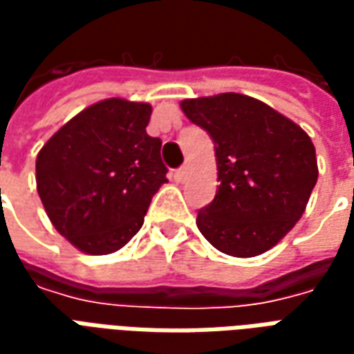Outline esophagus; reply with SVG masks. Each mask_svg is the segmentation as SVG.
<instances>
[{
  "instance_id": "34e87169",
  "label": "esophagus",
  "mask_w": 354,
  "mask_h": 354,
  "mask_svg": "<svg viewBox=\"0 0 354 354\" xmlns=\"http://www.w3.org/2000/svg\"><path fill=\"white\" fill-rule=\"evenodd\" d=\"M187 174H189V167H187V165H184V167H180V169L174 172V180H176L178 184H182V182H185Z\"/></svg>"
}]
</instances>
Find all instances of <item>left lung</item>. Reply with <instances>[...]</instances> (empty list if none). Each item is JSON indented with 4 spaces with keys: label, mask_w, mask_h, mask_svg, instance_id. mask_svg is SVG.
I'll return each instance as SVG.
<instances>
[{
    "label": "left lung",
    "mask_w": 354,
    "mask_h": 354,
    "mask_svg": "<svg viewBox=\"0 0 354 354\" xmlns=\"http://www.w3.org/2000/svg\"><path fill=\"white\" fill-rule=\"evenodd\" d=\"M180 108L214 142L220 185L197 214L203 237L235 258L267 252L296 225L317 184L309 134L246 94L187 98Z\"/></svg>",
    "instance_id": "obj_1"
}]
</instances>
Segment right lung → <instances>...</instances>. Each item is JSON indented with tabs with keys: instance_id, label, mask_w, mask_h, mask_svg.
Returning a JSON list of instances; mask_svg holds the SVG:
<instances>
[{
	"instance_id": "right-lung-1",
	"label": "right lung",
	"mask_w": 354,
	"mask_h": 354,
	"mask_svg": "<svg viewBox=\"0 0 354 354\" xmlns=\"http://www.w3.org/2000/svg\"><path fill=\"white\" fill-rule=\"evenodd\" d=\"M151 106L106 98L60 127L35 159V182L55 230L77 250L104 256L142 227L167 182L161 140L146 132Z\"/></svg>"
}]
</instances>
